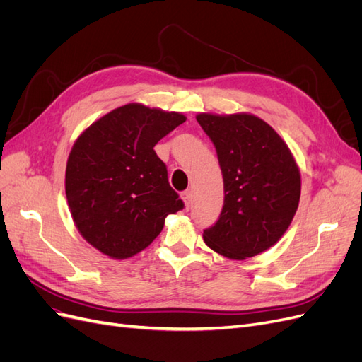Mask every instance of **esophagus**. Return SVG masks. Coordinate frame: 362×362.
I'll use <instances>...</instances> for the list:
<instances>
[{"label": "esophagus", "mask_w": 362, "mask_h": 362, "mask_svg": "<svg viewBox=\"0 0 362 362\" xmlns=\"http://www.w3.org/2000/svg\"><path fill=\"white\" fill-rule=\"evenodd\" d=\"M181 198H182V201H184L185 208H187V210H189V206H190V204H192V192H190V190L182 192V193H181Z\"/></svg>", "instance_id": "34e87169"}]
</instances>
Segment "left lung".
<instances>
[{"label": "left lung", "mask_w": 362, "mask_h": 362, "mask_svg": "<svg viewBox=\"0 0 362 362\" xmlns=\"http://www.w3.org/2000/svg\"><path fill=\"white\" fill-rule=\"evenodd\" d=\"M211 139L223 175L225 201L205 245L229 259L270 249L287 231L300 199V170L290 148L250 113L196 116Z\"/></svg>", "instance_id": "left-lung-1"}]
</instances>
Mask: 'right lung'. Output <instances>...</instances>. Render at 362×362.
<instances>
[{"label":"right lung","mask_w":362,"mask_h":362,"mask_svg":"<svg viewBox=\"0 0 362 362\" xmlns=\"http://www.w3.org/2000/svg\"><path fill=\"white\" fill-rule=\"evenodd\" d=\"M185 117L131 103L87 127L75 140L64 190L74 223L87 243L113 259L134 257L182 210L154 146Z\"/></svg>","instance_id":"obj_1"}]
</instances>
